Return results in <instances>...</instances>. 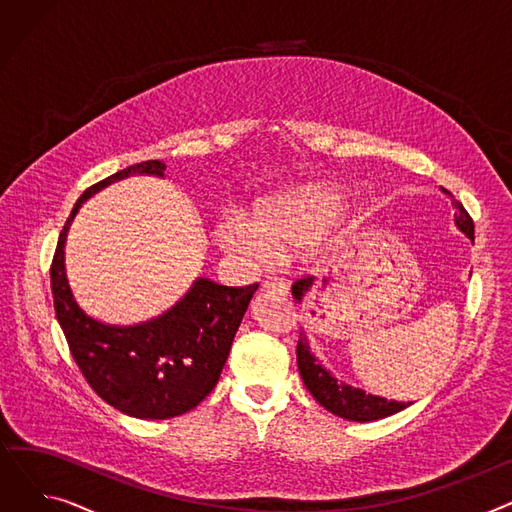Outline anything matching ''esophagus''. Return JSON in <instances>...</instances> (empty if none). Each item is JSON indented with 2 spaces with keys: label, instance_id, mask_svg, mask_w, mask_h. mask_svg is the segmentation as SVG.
Here are the masks:
<instances>
[{
  "label": "esophagus",
  "instance_id": "obj_1",
  "mask_svg": "<svg viewBox=\"0 0 512 512\" xmlns=\"http://www.w3.org/2000/svg\"><path fill=\"white\" fill-rule=\"evenodd\" d=\"M263 286H267V288H274V290H278V292H288L286 282H284L282 278H276V276L265 278V280H263Z\"/></svg>",
  "mask_w": 512,
  "mask_h": 512
}]
</instances>
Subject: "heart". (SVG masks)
Masks as SVG:
<instances>
[{"instance_id":"obj_1","label":"heart","mask_w":512,"mask_h":512,"mask_svg":"<svg viewBox=\"0 0 512 512\" xmlns=\"http://www.w3.org/2000/svg\"><path fill=\"white\" fill-rule=\"evenodd\" d=\"M338 209V193L324 186L307 188L297 197L263 203L255 224L240 213H226L215 228V240L226 251L251 261H263L274 249L299 247L313 240Z\"/></svg>"}]
</instances>
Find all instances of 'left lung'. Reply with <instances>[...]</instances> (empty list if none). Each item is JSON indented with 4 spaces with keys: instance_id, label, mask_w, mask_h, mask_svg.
<instances>
[{
    "instance_id": "left-lung-1",
    "label": "left lung",
    "mask_w": 512,
    "mask_h": 512,
    "mask_svg": "<svg viewBox=\"0 0 512 512\" xmlns=\"http://www.w3.org/2000/svg\"><path fill=\"white\" fill-rule=\"evenodd\" d=\"M454 207H456V213H454L456 226H459L473 240L475 238L473 218L467 213L463 203H454ZM311 284H313V276H301L299 280H294L292 294L301 301L303 294L309 290ZM297 365L301 371V378H303L307 390L313 394V398L319 402L321 407L328 409L330 413H334L338 417L351 419V421H375V419L394 415L411 405V402L409 405H405V402L371 396L359 388L338 382L334 375H330L324 367L319 365L315 355H311L309 342L305 336H301L299 344H297Z\"/></svg>"
}]
</instances>
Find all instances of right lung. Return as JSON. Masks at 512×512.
<instances>
[{"mask_svg": "<svg viewBox=\"0 0 512 512\" xmlns=\"http://www.w3.org/2000/svg\"><path fill=\"white\" fill-rule=\"evenodd\" d=\"M157 159L89 186L72 207L51 261L53 309L87 384L107 405L139 419H170L195 409L220 380L234 334L259 284L222 286L199 278L184 299L141 326H105L78 309L64 270L68 224L80 203L128 174L164 176Z\"/></svg>", "mask_w": 512, "mask_h": 512, "instance_id": "add662e5", "label": "right lung"}]
</instances>
